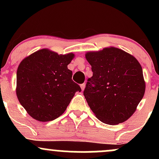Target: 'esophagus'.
<instances>
[{"label": "esophagus", "mask_w": 159, "mask_h": 159, "mask_svg": "<svg viewBox=\"0 0 159 159\" xmlns=\"http://www.w3.org/2000/svg\"><path fill=\"white\" fill-rule=\"evenodd\" d=\"M80 86H81V90H84V88H85V84H81Z\"/></svg>", "instance_id": "obj_1"}]
</instances>
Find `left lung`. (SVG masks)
Segmentation results:
<instances>
[{
	"instance_id": "left-lung-1",
	"label": "left lung",
	"mask_w": 159,
	"mask_h": 159,
	"mask_svg": "<svg viewBox=\"0 0 159 159\" xmlns=\"http://www.w3.org/2000/svg\"><path fill=\"white\" fill-rule=\"evenodd\" d=\"M85 57L93 72L84 90L88 105L104 123H123L145 93L141 66L134 57L114 47L87 52Z\"/></svg>"
}]
</instances>
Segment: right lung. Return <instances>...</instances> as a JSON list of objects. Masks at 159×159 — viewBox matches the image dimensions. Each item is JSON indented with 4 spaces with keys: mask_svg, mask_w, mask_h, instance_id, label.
Wrapping results in <instances>:
<instances>
[{
    "mask_svg": "<svg viewBox=\"0 0 159 159\" xmlns=\"http://www.w3.org/2000/svg\"><path fill=\"white\" fill-rule=\"evenodd\" d=\"M75 54H59L44 48L20 63L16 95L29 115L40 122L55 120L64 113L75 93L81 91L67 67Z\"/></svg>",
    "mask_w": 159,
    "mask_h": 159,
    "instance_id": "add662e5",
    "label": "right lung"
}]
</instances>
